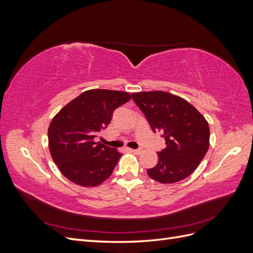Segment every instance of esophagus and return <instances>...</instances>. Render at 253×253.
I'll list each match as a JSON object with an SVG mask.
<instances>
[{
	"mask_svg": "<svg viewBox=\"0 0 253 253\" xmlns=\"http://www.w3.org/2000/svg\"><path fill=\"white\" fill-rule=\"evenodd\" d=\"M131 152H133L134 153V154H137V155H139V154H141V150L140 149H131Z\"/></svg>",
	"mask_w": 253,
	"mask_h": 253,
	"instance_id": "esophagus-1",
	"label": "esophagus"
}]
</instances>
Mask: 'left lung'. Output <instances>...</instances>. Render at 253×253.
Segmentation results:
<instances>
[{
  "instance_id": "left-lung-1",
  "label": "left lung",
  "mask_w": 253,
  "mask_h": 253,
  "mask_svg": "<svg viewBox=\"0 0 253 253\" xmlns=\"http://www.w3.org/2000/svg\"><path fill=\"white\" fill-rule=\"evenodd\" d=\"M132 98L153 131L163 133L167 144L157 153L158 163L147 170L148 175L160 183L187 178L209 149L208 121L185 99L167 91H140Z\"/></svg>"
}]
</instances>
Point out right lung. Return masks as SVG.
Segmentation results:
<instances>
[{
	"mask_svg": "<svg viewBox=\"0 0 253 253\" xmlns=\"http://www.w3.org/2000/svg\"><path fill=\"white\" fill-rule=\"evenodd\" d=\"M131 99L126 91L88 89L68 102L48 127V147L58 169L72 182L96 187L108 179L121 153L94 138L113 112Z\"/></svg>",
	"mask_w": 253,
	"mask_h": 253,
	"instance_id": "right-lung-1",
	"label": "right lung"
}]
</instances>
